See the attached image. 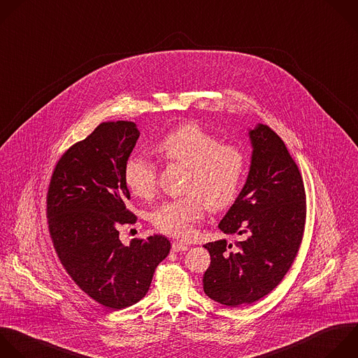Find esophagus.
<instances>
[{
    "mask_svg": "<svg viewBox=\"0 0 358 358\" xmlns=\"http://www.w3.org/2000/svg\"><path fill=\"white\" fill-rule=\"evenodd\" d=\"M173 250L174 252H185L189 249V246L187 243H182V242H173Z\"/></svg>",
    "mask_w": 358,
    "mask_h": 358,
    "instance_id": "esophagus-1",
    "label": "esophagus"
}]
</instances>
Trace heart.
I'll return each instance as SVG.
<instances>
[{
	"mask_svg": "<svg viewBox=\"0 0 358 358\" xmlns=\"http://www.w3.org/2000/svg\"><path fill=\"white\" fill-rule=\"evenodd\" d=\"M156 152L169 164L187 169L181 191L184 196L162 203L152 216L153 224L163 233L185 239L202 217L205 206L219 212L230 206L245 181L248 160L245 152L195 124L182 125L166 135ZM125 181L141 198L157 192L159 167L143 156H132L125 166Z\"/></svg>",
	"mask_w": 358,
	"mask_h": 358,
	"instance_id": "b5f03b06",
	"label": "heart"
}]
</instances>
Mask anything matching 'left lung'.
Wrapping results in <instances>:
<instances>
[{
  "label": "left lung",
  "instance_id": "obj_1",
  "mask_svg": "<svg viewBox=\"0 0 358 358\" xmlns=\"http://www.w3.org/2000/svg\"><path fill=\"white\" fill-rule=\"evenodd\" d=\"M248 181L219 223L241 242L206 243L210 266L205 294L226 306L253 303L268 295L289 271L302 243L306 194L301 171L282 139L267 125L250 131Z\"/></svg>",
  "mask_w": 358,
  "mask_h": 358
}]
</instances>
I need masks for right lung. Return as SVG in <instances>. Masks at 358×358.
<instances>
[{
  "mask_svg": "<svg viewBox=\"0 0 358 358\" xmlns=\"http://www.w3.org/2000/svg\"><path fill=\"white\" fill-rule=\"evenodd\" d=\"M134 122H103L69 148L56 163L46 195L55 252L76 285L99 305L122 309L149 291L156 267L169 256L167 237L119 241V224L138 216L127 206V162L139 139Z\"/></svg>",
  "mask_w": 358,
  "mask_h": 358,
  "instance_id": "right-lung-1",
  "label": "right lung"
}]
</instances>
